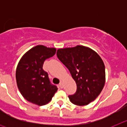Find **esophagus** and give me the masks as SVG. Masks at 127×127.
Wrapping results in <instances>:
<instances>
[{
  "label": "esophagus",
  "mask_w": 127,
  "mask_h": 127,
  "mask_svg": "<svg viewBox=\"0 0 127 127\" xmlns=\"http://www.w3.org/2000/svg\"><path fill=\"white\" fill-rule=\"evenodd\" d=\"M59 86H60L61 88H63V87H64V83H63L62 81L60 83V84H59Z\"/></svg>",
  "instance_id": "obj_1"
}]
</instances>
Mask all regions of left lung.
I'll return each instance as SVG.
<instances>
[{"instance_id": "1", "label": "left lung", "mask_w": 127, "mask_h": 127, "mask_svg": "<svg viewBox=\"0 0 127 127\" xmlns=\"http://www.w3.org/2000/svg\"><path fill=\"white\" fill-rule=\"evenodd\" d=\"M57 55L76 82L77 90L69 98L77 105H88L98 97L105 85V65L97 52L77 45L58 49Z\"/></svg>"}]
</instances>
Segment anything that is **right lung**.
I'll list each match as a JSON object with an SVG mask.
<instances>
[{"instance_id":"right-lung-1","label":"right lung","mask_w":127,"mask_h":127,"mask_svg":"<svg viewBox=\"0 0 127 127\" xmlns=\"http://www.w3.org/2000/svg\"><path fill=\"white\" fill-rule=\"evenodd\" d=\"M56 48L37 45L21 58L16 70L20 93L27 100L38 105L48 104L58 88L51 85L48 74L42 69L44 62L56 53Z\"/></svg>"}]
</instances>
